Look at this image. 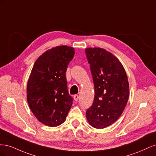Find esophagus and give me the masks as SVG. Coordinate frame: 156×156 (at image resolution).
<instances>
[{
  "mask_svg": "<svg viewBox=\"0 0 156 156\" xmlns=\"http://www.w3.org/2000/svg\"><path fill=\"white\" fill-rule=\"evenodd\" d=\"M79 96L78 95H77V94H76V95H75L74 96H73V98H74V100L75 101H77L78 100H79Z\"/></svg>",
  "mask_w": 156,
  "mask_h": 156,
  "instance_id": "1",
  "label": "esophagus"
}]
</instances>
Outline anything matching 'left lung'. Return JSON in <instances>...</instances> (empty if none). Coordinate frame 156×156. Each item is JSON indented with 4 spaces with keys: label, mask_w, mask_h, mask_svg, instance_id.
I'll list each match as a JSON object with an SVG mask.
<instances>
[{
    "label": "left lung",
    "mask_w": 156,
    "mask_h": 156,
    "mask_svg": "<svg viewBox=\"0 0 156 156\" xmlns=\"http://www.w3.org/2000/svg\"><path fill=\"white\" fill-rule=\"evenodd\" d=\"M85 53L95 90L87 118L92 127L103 129L114 123L123 112L129 96L128 80L123 66L109 52L90 48Z\"/></svg>",
    "instance_id": "left-lung-1"
}]
</instances>
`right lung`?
Returning <instances> with one entry per match:
<instances>
[{"instance_id": "add662e5", "label": "right lung", "mask_w": 156, "mask_h": 156, "mask_svg": "<svg viewBox=\"0 0 156 156\" xmlns=\"http://www.w3.org/2000/svg\"><path fill=\"white\" fill-rule=\"evenodd\" d=\"M74 54L71 47H56L42 54L32 68L27 101L36 119L46 126L62 124L72 107L73 98L68 93L66 72Z\"/></svg>"}]
</instances>
